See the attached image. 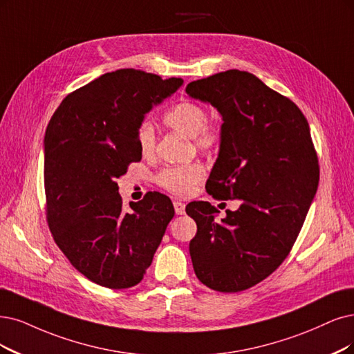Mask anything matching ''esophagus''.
<instances>
[{"instance_id":"34e87169","label":"esophagus","mask_w":354,"mask_h":354,"mask_svg":"<svg viewBox=\"0 0 354 354\" xmlns=\"http://www.w3.org/2000/svg\"><path fill=\"white\" fill-rule=\"evenodd\" d=\"M174 207H175V213L178 216H182L185 213V204L180 203V201H174Z\"/></svg>"}]
</instances>
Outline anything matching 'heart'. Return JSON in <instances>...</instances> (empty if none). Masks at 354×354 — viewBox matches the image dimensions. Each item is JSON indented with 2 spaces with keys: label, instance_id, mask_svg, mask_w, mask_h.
Returning <instances> with one entry per match:
<instances>
[{
  "label": "heart",
  "instance_id": "heart-1",
  "mask_svg": "<svg viewBox=\"0 0 354 354\" xmlns=\"http://www.w3.org/2000/svg\"><path fill=\"white\" fill-rule=\"evenodd\" d=\"M163 122L169 128L176 129L192 138L195 149L203 153H212L218 147L223 137L221 127L208 120L205 106L198 102L182 100L163 115ZM137 144L144 157H150L156 150L154 128L149 122H142L137 131ZM204 169L198 163L167 166L157 175V184L167 192L185 197L192 187L203 178Z\"/></svg>",
  "mask_w": 354,
  "mask_h": 354
}]
</instances>
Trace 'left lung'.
<instances>
[{"mask_svg":"<svg viewBox=\"0 0 354 354\" xmlns=\"http://www.w3.org/2000/svg\"><path fill=\"white\" fill-rule=\"evenodd\" d=\"M187 93L212 103L223 137L205 189L242 201L221 223L205 201L189 203L197 223L189 254L198 280L236 293L276 271L290 254L318 188V156L296 103L248 71L227 70L191 82Z\"/></svg>","mask_w":354,"mask_h":354,"instance_id":"1","label":"left lung"}]
</instances>
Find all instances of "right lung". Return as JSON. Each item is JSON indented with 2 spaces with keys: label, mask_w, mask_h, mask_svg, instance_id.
Masks as SVG:
<instances>
[{
  "label": "right lung",
  "mask_w": 354,
  "mask_h": 354,
  "mask_svg": "<svg viewBox=\"0 0 354 354\" xmlns=\"http://www.w3.org/2000/svg\"><path fill=\"white\" fill-rule=\"evenodd\" d=\"M182 83L134 68L106 73L65 96L48 124V226L73 267L108 289L142 280L175 214L160 192L125 210L116 179L141 160L137 131L144 115Z\"/></svg>",
  "instance_id": "add662e5"
}]
</instances>
